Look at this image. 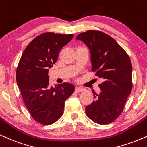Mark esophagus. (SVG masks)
Wrapping results in <instances>:
<instances>
[{
  "instance_id": "esophagus-1",
  "label": "esophagus",
  "mask_w": 147,
  "mask_h": 147,
  "mask_svg": "<svg viewBox=\"0 0 147 147\" xmlns=\"http://www.w3.org/2000/svg\"><path fill=\"white\" fill-rule=\"evenodd\" d=\"M84 91V89L82 87H76L75 89V91L76 93H80L82 92V91Z\"/></svg>"
}]
</instances>
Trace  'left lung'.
Masks as SVG:
<instances>
[{"mask_svg":"<svg viewBox=\"0 0 147 147\" xmlns=\"http://www.w3.org/2000/svg\"><path fill=\"white\" fill-rule=\"evenodd\" d=\"M76 40L82 41L91 53L92 71L103 82L101 92L94 93L95 99L85 108L86 114L99 125L114 121L123 111L132 90V65L126 51L111 36L90 30L81 33Z\"/></svg>","mask_w":147,"mask_h":147,"instance_id":"left-lung-1","label":"left lung"}]
</instances>
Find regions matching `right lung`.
I'll return each instance as SVG.
<instances>
[{
	"instance_id": "right-lung-1",
	"label": "right lung",
	"mask_w": 147,
	"mask_h": 147,
	"mask_svg": "<svg viewBox=\"0 0 147 147\" xmlns=\"http://www.w3.org/2000/svg\"><path fill=\"white\" fill-rule=\"evenodd\" d=\"M73 38V34H41L27 46L19 61L17 84L32 118L42 125H51L62 116L65 100L75 91L69 82L50 86L48 76L60 49Z\"/></svg>"
}]
</instances>
